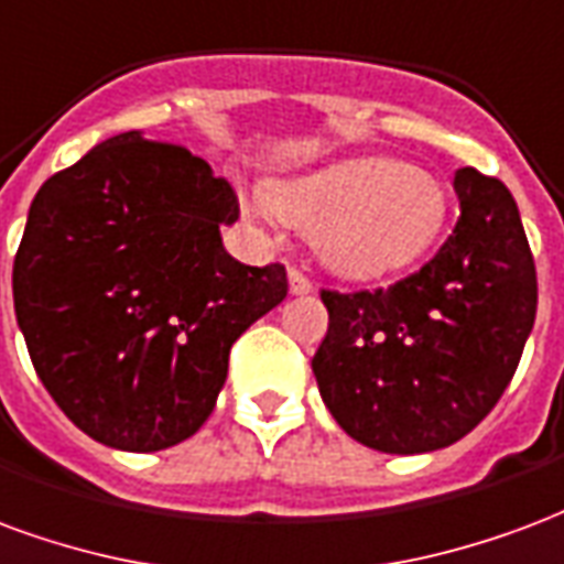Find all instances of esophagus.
Masks as SVG:
<instances>
[{
	"instance_id": "34e87169",
	"label": "esophagus",
	"mask_w": 564,
	"mask_h": 564,
	"mask_svg": "<svg viewBox=\"0 0 564 564\" xmlns=\"http://www.w3.org/2000/svg\"><path fill=\"white\" fill-rule=\"evenodd\" d=\"M288 288H291V294H312L315 291L312 279L297 267H288Z\"/></svg>"
}]
</instances>
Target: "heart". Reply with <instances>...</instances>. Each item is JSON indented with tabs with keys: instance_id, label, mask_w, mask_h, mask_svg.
Wrapping results in <instances>:
<instances>
[{
	"instance_id": "b5f03b06",
	"label": "heart",
	"mask_w": 564,
	"mask_h": 564,
	"mask_svg": "<svg viewBox=\"0 0 564 564\" xmlns=\"http://www.w3.org/2000/svg\"><path fill=\"white\" fill-rule=\"evenodd\" d=\"M279 219L315 234L324 264L355 279L417 261L442 231L447 195L397 159H348L270 188Z\"/></svg>"
}]
</instances>
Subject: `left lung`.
Returning a JSON list of instances; mask_svg holds the SVG:
<instances>
[{
	"label": "left lung",
	"instance_id": "left-lung-1",
	"mask_svg": "<svg viewBox=\"0 0 564 564\" xmlns=\"http://www.w3.org/2000/svg\"><path fill=\"white\" fill-rule=\"evenodd\" d=\"M454 188V234L417 273L376 291H322L330 324L312 357L322 400L381 454H430L471 433L535 324V261L511 192L475 167H459Z\"/></svg>",
	"mask_w": 564,
	"mask_h": 564
}]
</instances>
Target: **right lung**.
<instances>
[{
    "mask_svg": "<svg viewBox=\"0 0 564 564\" xmlns=\"http://www.w3.org/2000/svg\"><path fill=\"white\" fill-rule=\"evenodd\" d=\"M228 180L186 147L126 131L53 174L14 258V312L65 417L150 454L195 435L240 333L288 294L285 267L225 252Z\"/></svg>",
    "mask_w": 564,
    "mask_h": 564,
    "instance_id": "obj_1",
    "label": "right lung"
}]
</instances>
